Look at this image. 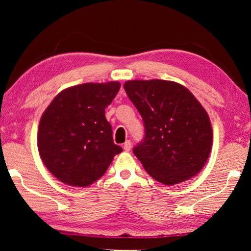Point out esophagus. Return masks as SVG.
Returning a JSON list of instances; mask_svg holds the SVG:
<instances>
[{
	"label": "esophagus",
	"mask_w": 251,
	"mask_h": 251,
	"mask_svg": "<svg viewBox=\"0 0 251 251\" xmlns=\"http://www.w3.org/2000/svg\"><path fill=\"white\" fill-rule=\"evenodd\" d=\"M123 148H124L125 151H129L130 148H131V142L130 141H126L124 143V145H123Z\"/></svg>",
	"instance_id": "obj_1"
}]
</instances>
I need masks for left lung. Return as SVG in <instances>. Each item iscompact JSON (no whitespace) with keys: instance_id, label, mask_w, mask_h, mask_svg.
Masks as SVG:
<instances>
[{"instance_id":"8db88e82","label":"left lung","mask_w":251,"mask_h":251,"mask_svg":"<svg viewBox=\"0 0 251 251\" xmlns=\"http://www.w3.org/2000/svg\"><path fill=\"white\" fill-rule=\"evenodd\" d=\"M124 88L144 121L145 137L133 151L145 171L167 186L197 175L210 154L212 128L196 97L164 79L127 80Z\"/></svg>"}]
</instances>
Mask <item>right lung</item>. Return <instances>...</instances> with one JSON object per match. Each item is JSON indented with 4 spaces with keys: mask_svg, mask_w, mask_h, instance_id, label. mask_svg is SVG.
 Segmentation results:
<instances>
[{
    "mask_svg": "<svg viewBox=\"0 0 251 251\" xmlns=\"http://www.w3.org/2000/svg\"><path fill=\"white\" fill-rule=\"evenodd\" d=\"M118 82L85 83L65 88L41 117L37 147L52 175L66 185L87 187L123 151L113 142L105 108L120 91Z\"/></svg>",
    "mask_w": 251,
    "mask_h": 251,
    "instance_id": "add662e5",
    "label": "right lung"
}]
</instances>
